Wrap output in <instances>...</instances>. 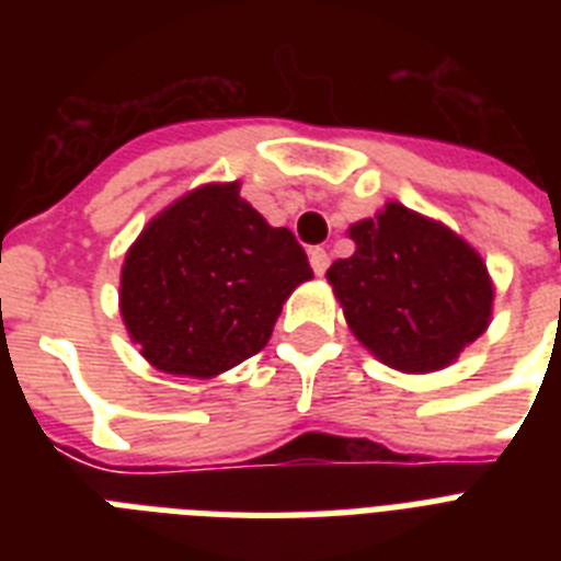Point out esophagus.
I'll list each match as a JSON object with an SVG mask.
<instances>
[{"mask_svg":"<svg viewBox=\"0 0 561 561\" xmlns=\"http://www.w3.org/2000/svg\"><path fill=\"white\" fill-rule=\"evenodd\" d=\"M308 262H311L317 276H323V273L329 271V253H325L323 247H311V250H308Z\"/></svg>","mask_w":561,"mask_h":561,"instance_id":"34e87169","label":"esophagus"}]
</instances>
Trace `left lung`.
<instances>
[{
  "label": "left lung",
  "mask_w": 561,
  "mask_h": 561,
  "mask_svg": "<svg viewBox=\"0 0 561 561\" xmlns=\"http://www.w3.org/2000/svg\"><path fill=\"white\" fill-rule=\"evenodd\" d=\"M355 253L329 267L352 334L401 373L448 367L486 332L495 288L474 247L419 211L387 203L350 227Z\"/></svg>",
  "instance_id": "8db88e82"
}]
</instances>
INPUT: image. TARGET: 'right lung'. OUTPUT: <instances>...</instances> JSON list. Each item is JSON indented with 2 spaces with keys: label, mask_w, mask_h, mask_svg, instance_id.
<instances>
[{
  "label": "right lung",
  "mask_w": 561,
  "mask_h": 561,
  "mask_svg": "<svg viewBox=\"0 0 561 561\" xmlns=\"http://www.w3.org/2000/svg\"><path fill=\"white\" fill-rule=\"evenodd\" d=\"M238 192L211 183L183 194L127 250L122 320L162 373L211 378L253 358L290 290L314 276L294 232Z\"/></svg>",
  "instance_id": "add662e5"
}]
</instances>
